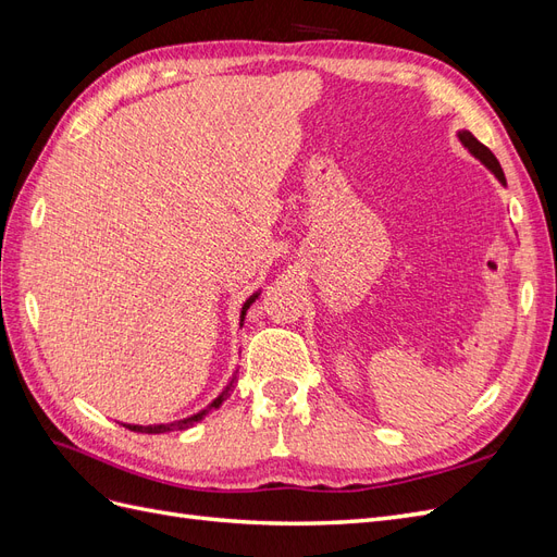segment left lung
<instances>
[{"label": "left lung", "instance_id": "obj_1", "mask_svg": "<svg viewBox=\"0 0 557 557\" xmlns=\"http://www.w3.org/2000/svg\"><path fill=\"white\" fill-rule=\"evenodd\" d=\"M458 139H460V144L469 150V153L474 156L483 166H487V170H491V172L495 174V178L504 185V188H507V178H504V172H502V166H499L497 158L493 156V150L487 148V146H483L469 129H460V132H458Z\"/></svg>", "mask_w": 557, "mask_h": 557}]
</instances>
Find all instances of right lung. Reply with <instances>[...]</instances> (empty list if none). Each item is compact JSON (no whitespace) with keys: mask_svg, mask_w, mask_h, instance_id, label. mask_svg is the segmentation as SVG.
<instances>
[{"mask_svg":"<svg viewBox=\"0 0 557 557\" xmlns=\"http://www.w3.org/2000/svg\"><path fill=\"white\" fill-rule=\"evenodd\" d=\"M260 293H262V290H256V293H252V295L244 301L242 313H239V327L244 325L246 313H248V309L252 307V301H256V299L260 297ZM234 381H237V372L232 374L230 383L223 387V393L218 395V397L209 404L207 409H201V411H197V413H193V416H188V418L174 420V423H160V425H132V423H123V428H127V430H132V432H146V434H164V432H174V430H188V428H193L195 423H199V420H205L211 411H215V409H221V407H223V401H225V399L230 397V393H232Z\"/></svg>","mask_w":557,"mask_h":557,"instance_id":"add662e5","label":"right lung"}]
</instances>
